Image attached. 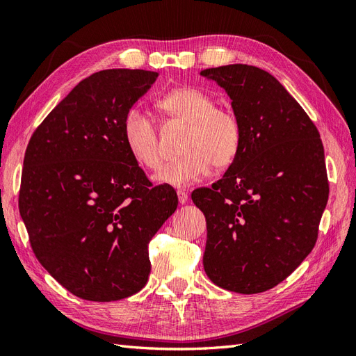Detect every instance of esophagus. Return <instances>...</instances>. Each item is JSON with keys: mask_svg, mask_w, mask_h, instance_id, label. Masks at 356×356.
<instances>
[{"mask_svg": "<svg viewBox=\"0 0 356 356\" xmlns=\"http://www.w3.org/2000/svg\"><path fill=\"white\" fill-rule=\"evenodd\" d=\"M178 200H179L181 204L187 203V200H188V195H187V193H186V191H178Z\"/></svg>", "mask_w": 356, "mask_h": 356, "instance_id": "1", "label": "esophagus"}]
</instances>
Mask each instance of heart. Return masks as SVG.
Masks as SVG:
<instances>
[{
    "label": "heart",
    "mask_w": 356,
    "mask_h": 356,
    "mask_svg": "<svg viewBox=\"0 0 356 356\" xmlns=\"http://www.w3.org/2000/svg\"><path fill=\"white\" fill-rule=\"evenodd\" d=\"M168 115L188 123L182 139L181 157L170 160L153 179L157 184L188 188L204 177L212 166H229L238 156L242 127L233 111L215 106L211 96L195 88H177L159 99ZM123 141L127 152L148 169L160 165V147L154 118L141 106L129 108L122 122Z\"/></svg>",
    "instance_id": "1"
}]
</instances>
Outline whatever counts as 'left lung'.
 <instances>
[{
	"instance_id": "1",
	"label": "left lung",
	"mask_w": 356,
	"mask_h": 356,
	"mask_svg": "<svg viewBox=\"0 0 356 356\" xmlns=\"http://www.w3.org/2000/svg\"><path fill=\"white\" fill-rule=\"evenodd\" d=\"M232 99L242 143L221 179L191 193L207 218L203 267L239 294L281 284L314 250L328 202L316 126L272 74L243 63L200 71Z\"/></svg>"
}]
</instances>
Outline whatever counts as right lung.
<instances>
[{
    "label": "right lung",
    "mask_w": 356,
    "mask_h": 356,
    "mask_svg": "<svg viewBox=\"0 0 356 356\" xmlns=\"http://www.w3.org/2000/svg\"><path fill=\"white\" fill-rule=\"evenodd\" d=\"M145 70H104L80 81L32 134L19 212L41 266L70 293L115 301L141 291L148 242L178 207L127 152L126 111L157 79Z\"/></svg>",
    "instance_id": "add662e5"
}]
</instances>
